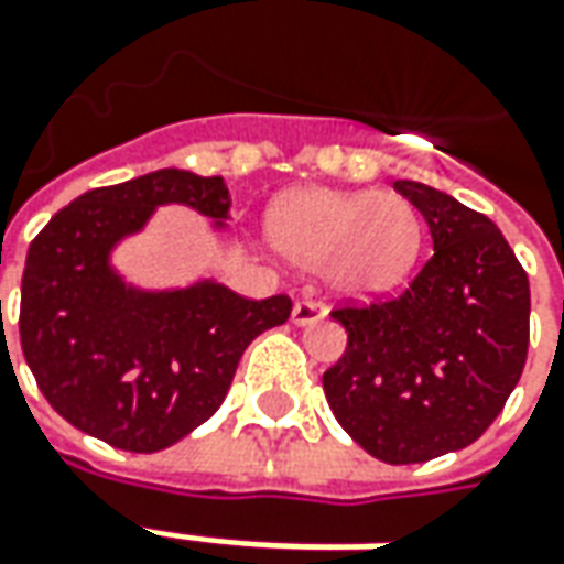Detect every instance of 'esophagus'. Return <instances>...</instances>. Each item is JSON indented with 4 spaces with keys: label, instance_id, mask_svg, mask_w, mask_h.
Segmentation results:
<instances>
[{
    "label": "esophagus",
    "instance_id": "1",
    "mask_svg": "<svg viewBox=\"0 0 564 564\" xmlns=\"http://www.w3.org/2000/svg\"><path fill=\"white\" fill-rule=\"evenodd\" d=\"M324 314H327V305H324L321 299L302 296L296 299V305H293V324H299V327H305V324H317Z\"/></svg>",
    "mask_w": 564,
    "mask_h": 564
}]
</instances>
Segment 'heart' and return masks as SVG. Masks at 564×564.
I'll use <instances>...</instances> for the list:
<instances>
[{"label": "heart", "mask_w": 564, "mask_h": 564, "mask_svg": "<svg viewBox=\"0 0 564 564\" xmlns=\"http://www.w3.org/2000/svg\"><path fill=\"white\" fill-rule=\"evenodd\" d=\"M274 247L299 265L327 268L348 293H382L411 274L420 213L394 191H296L268 216Z\"/></svg>", "instance_id": "heart-1"}]
</instances>
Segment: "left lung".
Instances as JSON below:
<instances>
[{
    "mask_svg": "<svg viewBox=\"0 0 564 564\" xmlns=\"http://www.w3.org/2000/svg\"><path fill=\"white\" fill-rule=\"evenodd\" d=\"M394 191L423 213L432 256L401 293L343 302L333 416L370 457L404 466L459 451L503 411L531 339V290L491 218L420 182Z\"/></svg>",
    "mask_w": 564,
    "mask_h": 564,
    "instance_id": "8db88e82",
    "label": "left lung"
}]
</instances>
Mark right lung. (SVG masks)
Segmentation results:
<instances>
[{"label": "right lung", "mask_w": 564, "mask_h": 564, "mask_svg": "<svg viewBox=\"0 0 564 564\" xmlns=\"http://www.w3.org/2000/svg\"><path fill=\"white\" fill-rule=\"evenodd\" d=\"M160 203L209 218L231 206L218 175L182 170L95 187L33 237L21 281V348L45 401L79 432L132 454L163 451L206 423L243 348L293 312L283 293L247 299L221 283L126 290L107 252Z\"/></svg>", "instance_id": "1"}]
</instances>
